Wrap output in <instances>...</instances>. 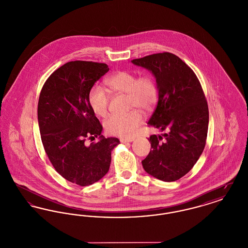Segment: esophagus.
Segmentation results:
<instances>
[{
	"label": "esophagus",
	"instance_id": "1",
	"mask_svg": "<svg viewBox=\"0 0 248 248\" xmlns=\"http://www.w3.org/2000/svg\"><path fill=\"white\" fill-rule=\"evenodd\" d=\"M122 143H128V142H132L134 140L133 139H121L120 140Z\"/></svg>",
	"mask_w": 248,
	"mask_h": 248
}]
</instances>
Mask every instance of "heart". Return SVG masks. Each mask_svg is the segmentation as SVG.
<instances>
[{"label":"heart","mask_w":248,"mask_h":248,"mask_svg":"<svg viewBox=\"0 0 248 248\" xmlns=\"http://www.w3.org/2000/svg\"><path fill=\"white\" fill-rule=\"evenodd\" d=\"M106 84L115 93L127 94L128 108L133 109L127 114L111 115L107 119L104 124L107 133L112 136L130 138L143 121L140 110L148 114L154 110L158 102L159 87L157 81L150 72H144L137 76L135 72L121 71L108 78ZM87 100L96 116H106L109 97L101 86L94 85L88 93Z\"/></svg>","instance_id":"b5f03b06"}]
</instances>
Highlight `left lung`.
<instances>
[{"mask_svg":"<svg viewBox=\"0 0 248 248\" xmlns=\"http://www.w3.org/2000/svg\"><path fill=\"white\" fill-rule=\"evenodd\" d=\"M152 71L159 87V100L149 126L166 131L152 135V149L142 161L144 170L172 182L189 173L202 153L208 131V105L200 81L177 56L163 52L131 60Z\"/></svg>","mask_w":248,"mask_h":248,"instance_id":"left-lung-1","label":"left lung"}]
</instances>
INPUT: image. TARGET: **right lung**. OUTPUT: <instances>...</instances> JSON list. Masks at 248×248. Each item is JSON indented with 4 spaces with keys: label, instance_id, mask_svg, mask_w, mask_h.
Returning a JSON list of instances; mask_svg holds the SVG:
<instances>
[{
    "label": "right lung",
    "instance_id": "right-lung-1",
    "mask_svg": "<svg viewBox=\"0 0 248 248\" xmlns=\"http://www.w3.org/2000/svg\"><path fill=\"white\" fill-rule=\"evenodd\" d=\"M108 71L105 63L70 61L48 77L39 96L38 123L48 159L60 176L82 187L106 175L111 151L120 143L101 135L102 125L87 100L94 83ZM94 137L100 141L86 145V139Z\"/></svg>",
    "mask_w": 248,
    "mask_h": 248
}]
</instances>
